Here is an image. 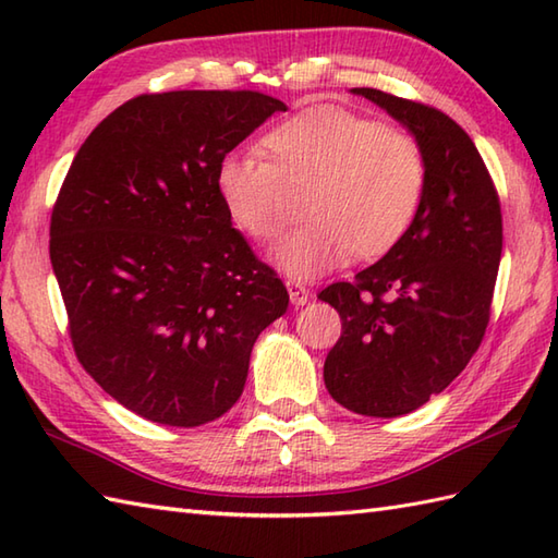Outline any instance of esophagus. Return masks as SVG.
Wrapping results in <instances>:
<instances>
[{
    "instance_id": "34e87169",
    "label": "esophagus",
    "mask_w": 558,
    "mask_h": 558,
    "mask_svg": "<svg viewBox=\"0 0 558 558\" xmlns=\"http://www.w3.org/2000/svg\"><path fill=\"white\" fill-rule=\"evenodd\" d=\"M288 286V292H290V302L294 304V306H304L306 302H310V290H306V286H302L300 280H288L286 282Z\"/></svg>"
}]
</instances>
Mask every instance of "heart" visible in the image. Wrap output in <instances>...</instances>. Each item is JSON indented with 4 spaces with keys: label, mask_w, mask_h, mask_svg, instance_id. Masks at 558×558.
I'll return each instance as SVG.
<instances>
[{
    "label": "heart",
    "mask_w": 558,
    "mask_h": 558,
    "mask_svg": "<svg viewBox=\"0 0 558 558\" xmlns=\"http://www.w3.org/2000/svg\"><path fill=\"white\" fill-rule=\"evenodd\" d=\"M260 150H230L216 165V189L232 222L272 242L290 218V189H304L302 228L272 254L290 278L326 276L348 256L388 252L417 216L426 160L417 138L340 108L282 120Z\"/></svg>",
    "instance_id": "b5f03b06"
}]
</instances>
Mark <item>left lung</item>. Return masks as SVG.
<instances>
[{
    "label": "left lung",
    "instance_id": "8db88e82",
    "mask_svg": "<svg viewBox=\"0 0 558 558\" xmlns=\"http://www.w3.org/2000/svg\"><path fill=\"white\" fill-rule=\"evenodd\" d=\"M417 138L426 186L408 232L352 282L318 292L340 314L324 381L366 417H400L453 381L489 324L504 228L492 177L472 138L429 105L352 88Z\"/></svg>",
    "mask_w": 558,
    "mask_h": 558
}]
</instances>
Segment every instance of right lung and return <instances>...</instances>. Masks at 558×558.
<instances>
[{"mask_svg": "<svg viewBox=\"0 0 558 558\" xmlns=\"http://www.w3.org/2000/svg\"><path fill=\"white\" fill-rule=\"evenodd\" d=\"M286 110L256 90L138 96L71 162L50 222L69 336L83 369L138 417H222L258 333L288 310L216 189L225 153Z\"/></svg>", "mask_w": 558, "mask_h": 558, "instance_id": "obj_1", "label": "right lung"}]
</instances>
